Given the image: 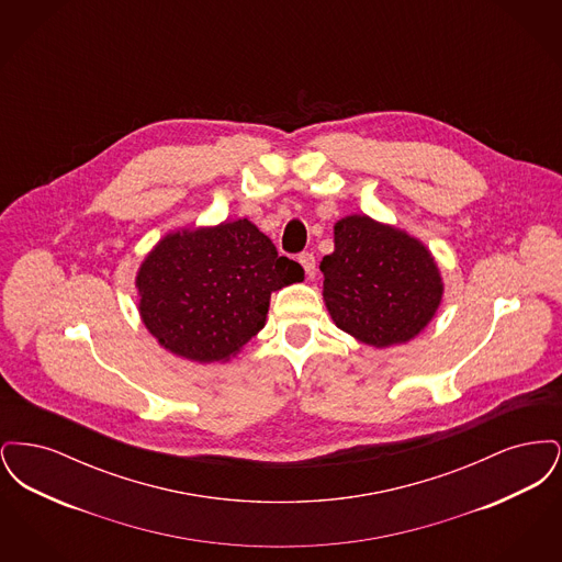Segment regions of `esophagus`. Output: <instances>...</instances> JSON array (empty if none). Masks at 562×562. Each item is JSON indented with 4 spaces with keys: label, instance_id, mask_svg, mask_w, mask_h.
I'll use <instances>...</instances> for the list:
<instances>
[{
    "label": "esophagus",
    "instance_id": "1",
    "mask_svg": "<svg viewBox=\"0 0 562 562\" xmlns=\"http://www.w3.org/2000/svg\"><path fill=\"white\" fill-rule=\"evenodd\" d=\"M299 263L305 269L307 278H314V273H316V257L312 252H301L299 255Z\"/></svg>",
    "mask_w": 562,
    "mask_h": 562
}]
</instances>
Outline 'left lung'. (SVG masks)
Returning a JSON list of instances; mask_svg holds the SVG:
<instances>
[{
	"instance_id": "1",
	"label": "left lung",
	"mask_w": 562,
	"mask_h": 562,
	"mask_svg": "<svg viewBox=\"0 0 562 562\" xmlns=\"http://www.w3.org/2000/svg\"><path fill=\"white\" fill-rule=\"evenodd\" d=\"M333 322L373 348L417 337L442 301V278L428 248L367 214L335 223V250L321 263Z\"/></svg>"
}]
</instances>
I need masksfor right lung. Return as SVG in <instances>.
<instances>
[{
  "mask_svg": "<svg viewBox=\"0 0 562 562\" xmlns=\"http://www.w3.org/2000/svg\"><path fill=\"white\" fill-rule=\"evenodd\" d=\"M303 276L248 218L179 229L138 268V314L161 348L225 362L266 326L271 293Z\"/></svg>",
  "mask_w": 562,
  "mask_h": 562,
  "instance_id": "obj_1",
  "label": "right lung"
}]
</instances>
